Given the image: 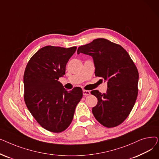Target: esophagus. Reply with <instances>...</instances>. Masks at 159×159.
I'll return each instance as SVG.
<instances>
[{"label": "esophagus", "mask_w": 159, "mask_h": 159, "mask_svg": "<svg viewBox=\"0 0 159 159\" xmlns=\"http://www.w3.org/2000/svg\"><path fill=\"white\" fill-rule=\"evenodd\" d=\"M82 92H83V95H84V96H87V95H90V91H88V90L83 89Z\"/></svg>", "instance_id": "1"}]
</instances>
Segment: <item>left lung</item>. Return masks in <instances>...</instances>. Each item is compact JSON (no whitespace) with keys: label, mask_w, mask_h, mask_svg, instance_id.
I'll list each match as a JSON object with an SVG mask.
<instances>
[{"label":"left lung","mask_w":159,"mask_h":159,"mask_svg":"<svg viewBox=\"0 0 159 159\" xmlns=\"http://www.w3.org/2000/svg\"><path fill=\"white\" fill-rule=\"evenodd\" d=\"M91 56L96 77L107 80L106 93L91 91L98 100L92 113L106 128L117 126L129 115L138 95L139 72L128 53L119 44L97 39L79 47L77 53Z\"/></svg>","instance_id":"8db88e82"}]
</instances>
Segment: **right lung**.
<instances>
[{
    "mask_svg": "<svg viewBox=\"0 0 159 159\" xmlns=\"http://www.w3.org/2000/svg\"><path fill=\"white\" fill-rule=\"evenodd\" d=\"M76 49V46L43 47L31 57L25 69V103L37 122L49 131L60 133L68 128L82 97L80 88L68 91L58 80Z\"/></svg>",
    "mask_w": 159,
    "mask_h": 159,
    "instance_id": "right-lung-1",
    "label": "right lung"
}]
</instances>
